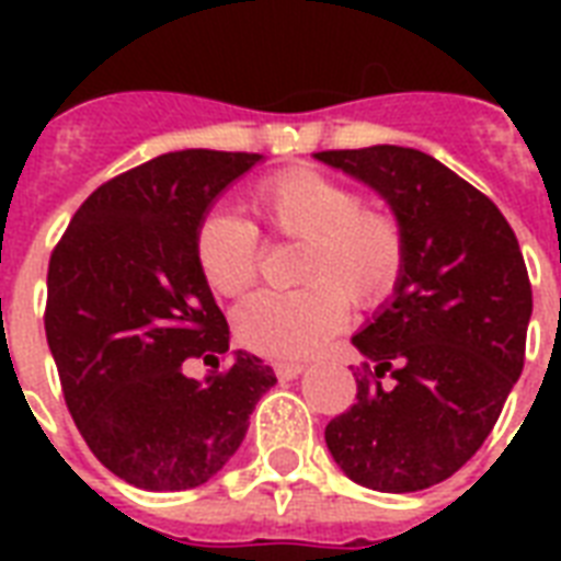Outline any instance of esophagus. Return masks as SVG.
Masks as SVG:
<instances>
[{
    "instance_id": "esophagus-1",
    "label": "esophagus",
    "mask_w": 561,
    "mask_h": 561,
    "mask_svg": "<svg viewBox=\"0 0 561 561\" xmlns=\"http://www.w3.org/2000/svg\"><path fill=\"white\" fill-rule=\"evenodd\" d=\"M302 369H306V364H299V360H279V364H276V375H279L282 381H290V378H297Z\"/></svg>"
}]
</instances>
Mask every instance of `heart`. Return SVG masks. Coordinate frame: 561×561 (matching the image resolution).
I'll use <instances>...</instances> for the list:
<instances>
[{
	"mask_svg": "<svg viewBox=\"0 0 561 561\" xmlns=\"http://www.w3.org/2000/svg\"><path fill=\"white\" fill-rule=\"evenodd\" d=\"M255 222L209 209L194 227V262L218 297H241L262 271V232L299 244V288L264 290L236 311V337L264 358H306L341 325L343 302L373 311L396 294L408 232L390 206L360 203L358 188L314 169H288L250 192Z\"/></svg>",
	"mask_w": 561,
	"mask_h": 561,
	"instance_id": "heart-1",
	"label": "heart"
}]
</instances>
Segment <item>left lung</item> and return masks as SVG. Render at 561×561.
Segmentation results:
<instances>
[{
	"instance_id": "1",
	"label": "left lung",
	"mask_w": 561,
	"mask_h": 561,
	"mask_svg": "<svg viewBox=\"0 0 561 561\" xmlns=\"http://www.w3.org/2000/svg\"><path fill=\"white\" fill-rule=\"evenodd\" d=\"M317 160L381 192L408 232L396 299L352 337L367 360L325 445L360 486L419 492L478 454L522 375L527 264L495 203L427 153L373 145Z\"/></svg>"
}]
</instances>
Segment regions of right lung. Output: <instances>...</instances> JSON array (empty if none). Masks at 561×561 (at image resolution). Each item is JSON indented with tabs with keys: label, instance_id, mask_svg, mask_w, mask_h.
Segmentation results:
<instances>
[{
	"label": "right lung",
	"instance_id": "right-lung-1",
	"mask_svg": "<svg viewBox=\"0 0 561 561\" xmlns=\"http://www.w3.org/2000/svg\"><path fill=\"white\" fill-rule=\"evenodd\" d=\"M262 153L192 151L107 180L81 203L48 259L46 341L90 451L116 478L183 492L224 469L273 369L229 350L227 317L194 262V227ZM203 357L213 373H182Z\"/></svg>",
	"mask_w": 561,
	"mask_h": 561
}]
</instances>
